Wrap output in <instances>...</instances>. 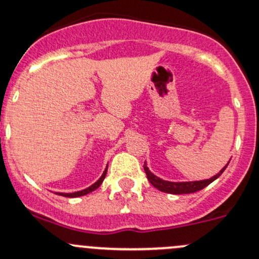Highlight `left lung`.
<instances>
[{
	"instance_id": "8db88e82",
	"label": "left lung",
	"mask_w": 259,
	"mask_h": 259,
	"mask_svg": "<svg viewBox=\"0 0 259 259\" xmlns=\"http://www.w3.org/2000/svg\"><path fill=\"white\" fill-rule=\"evenodd\" d=\"M229 164V162H227ZM227 164L221 169L218 175H215L214 177L209 178V180H204V181H194V182H169V181H163L162 178L157 177L153 173L150 171L149 167H147L146 162L144 163V169L145 173L147 176V180L150 181V183L152 184L155 188H157L158 190L163 193H169V194H189V193H195L198 190H201L203 188H205L206 186H209L211 182H214L217 178L220 177L223 175V172L225 171Z\"/></svg>"
}]
</instances>
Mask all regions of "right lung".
I'll return each instance as SVG.
<instances>
[{
    "instance_id": "1",
    "label": "right lung",
    "mask_w": 259,
    "mask_h": 259,
    "mask_svg": "<svg viewBox=\"0 0 259 259\" xmlns=\"http://www.w3.org/2000/svg\"><path fill=\"white\" fill-rule=\"evenodd\" d=\"M107 169H108V166H107V168L104 169L103 175L101 176V178H99L96 183H93L92 186L88 187V188L83 189V190H79V192H75V193H59V195H62V197H66V198H77V197H82V195H86V194H88V193L93 192V190L97 189L98 187L102 184V182L104 181V178H106V175H107Z\"/></svg>"
}]
</instances>
